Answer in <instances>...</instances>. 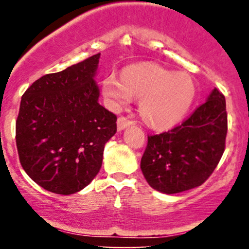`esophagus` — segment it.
<instances>
[{"mask_svg": "<svg viewBox=\"0 0 249 249\" xmlns=\"http://www.w3.org/2000/svg\"><path fill=\"white\" fill-rule=\"evenodd\" d=\"M133 122L130 121V119L126 118V117H119L118 121H117V126H118V130L122 131L124 128H126L130 125H132Z\"/></svg>", "mask_w": 249, "mask_h": 249, "instance_id": "34e87169", "label": "esophagus"}]
</instances>
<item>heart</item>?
Returning a JSON list of instances; mask_svg holds the SVG:
<instances>
[{"mask_svg":"<svg viewBox=\"0 0 249 249\" xmlns=\"http://www.w3.org/2000/svg\"><path fill=\"white\" fill-rule=\"evenodd\" d=\"M103 93L113 107L142 97V119L154 128H168L187 113L196 96V85L186 73H173L156 64L134 65L123 77L110 73L102 84Z\"/></svg>","mask_w":249,"mask_h":249,"instance_id":"obj_1","label":"heart"}]
</instances>
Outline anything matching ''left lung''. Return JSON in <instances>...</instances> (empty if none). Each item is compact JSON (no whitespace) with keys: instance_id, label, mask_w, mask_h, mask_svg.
Listing matches in <instances>:
<instances>
[{"instance_id":"1","label":"left lung","mask_w":249,"mask_h":249,"mask_svg":"<svg viewBox=\"0 0 249 249\" xmlns=\"http://www.w3.org/2000/svg\"><path fill=\"white\" fill-rule=\"evenodd\" d=\"M225 96L214 89L186 121L167 132L147 136L141 168L151 187L174 194L204 184L225 151Z\"/></svg>"}]
</instances>
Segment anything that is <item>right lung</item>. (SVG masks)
Returning <instances> with one entry per match:
<instances>
[{"instance_id": "right-lung-1", "label": "right lung", "mask_w": 249, "mask_h": 249, "mask_svg": "<svg viewBox=\"0 0 249 249\" xmlns=\"http://www.w3.org/2000/svg\"><path fill=\"white\" fill-rule=\"evenodd\" d=\"M97 53L35 81L22 96L16 145L25 173L56 194L88 186L102 166L103 151L117 132V117L98 103L93 77Z\"/></svg>"}]
</instances>
